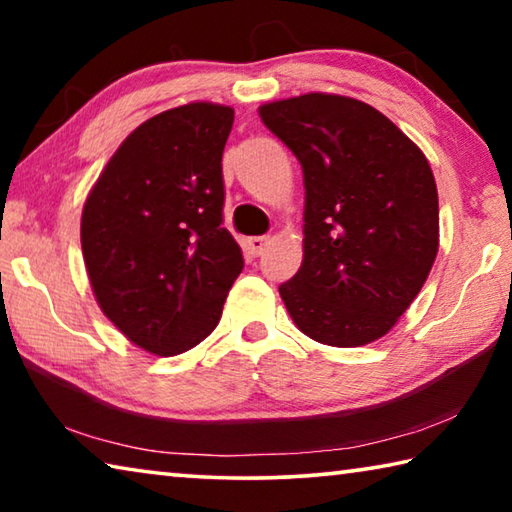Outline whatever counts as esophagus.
<instances>
[{
  "label": "esophagus",
  "mask_w": 512,
  "mask_h": 512,
  "mask_svg": "<svg viewBox=\"0 0 512 512\" xmlns=\"http://www.w3.org/2000/svg\"><path fill=\"white\" fill-rule=\"evenodd\" d=\"M268 246V237H250L248 248L253 250V255H262Z\"/></svg>",
  "instance_id": "obj_1"
}]
</instances>
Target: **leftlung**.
Segmentation results:
<instances>
[{"label":"left lung","instance_id":"8db88e82","mask_svg":"<svg viewBox=\"0 0 512 512\" xmlns=\"http://www.w3.org/2000/svg\"><path fill=\"white\" fill-rule=\"evenodd\" d=\"M305 176V259L280 296L309 339L377 341L418 296L438 253L427 158L368 103L302 94L259 108Z\"/></svg>","mask_w":512,"mask_h":512}]
</instances>
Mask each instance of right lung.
<instances>
[{
	"label": "right lung",
	"mask_w": 512,
	"mask_h": 512,
	"mask_svg": "<svg viewBox=\"0 0 512 512\" xmlns=\"http://www.w3.org/2000/svg\"><path fill=\"white\" fill-rule=\"evenodd\" d=\"M235 110L187 103L126 137L83 207L81 246L103 314L146 352L192 350L244 268L223 228V146Z\"/></svg>",
	"instance_id": "obj_1"
}]
</instances>
